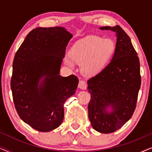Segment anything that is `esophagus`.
<instances>
[{"instance_id": "esophagus-1", "label": "esophagus", "mask_w": 152, "mask_h": 152, "mask_svg": "<svg viewBox=\"0 0 152 152\" xmlns=\"http://www.w3.org/2000/svg\"><path fill=\"white\" fill-rule=\"evenodd\" d=\"M78 87L82 89V90H85V89H86V87H87L86 83L85 82L84 80H80V82H79Z\"/></svg>"}]
</instances>
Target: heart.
<instances>
[{
    "instance_id": "heart-1",
    "label": "heart",
    "mask_w": 152,
    "mask_h": 152,
    "mask_svg": "<svg viewBox=\"0 0 152 152\" xmlns=\"http://www.w3.org/2000/svg\"><path fill=\"white\" fill-rule=\"evenodd\" d=\"M115 50L113 41L91 35L77 41L69 50L64 63L73 67V61L81 64V69L87 75H95L107 67Z\"/></svg>"
}]
</instances>
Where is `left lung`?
Wrapping results in <instances>:
<instances>
[{
    "label": "left lung",
    "mask_w": 152,
    "mask_h": 152,
    "mask_svg": "<svg viewBox=\"0 0 152 152\" xmlns=\"http://www.w3.org/2000/svg\"><path fill=\"white\" fill-rule=\"evenodd\" d=\"M99 29L115 32L117 41L110 63L87 82L91 96L88 118L95 130L110 134L121 128L136 109L141 84L140 61L129 37L121 27Z\"/></svg>",
    "instance_id": "left-lung-1"
}]
</instances>
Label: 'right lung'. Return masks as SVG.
I'll return each mask as SVG.
<instances>
[{"label": "right lung", "instance_id": "1", "mask_svg": "<svg viewBox=\"0 0 152 152\" xmlns=\"http://www.w3.org/2000/svg\"><path fill=\"white\" fill-rule=\"evenodd\" d=\"M72 37L63 27L35 28L14 56L11 79L14 106L23 121L39 132L59 126L64 103L77 87L75 75H59Z\"/></svg>", "mask_w": 152, "mask_h": 152}]
</instances>
